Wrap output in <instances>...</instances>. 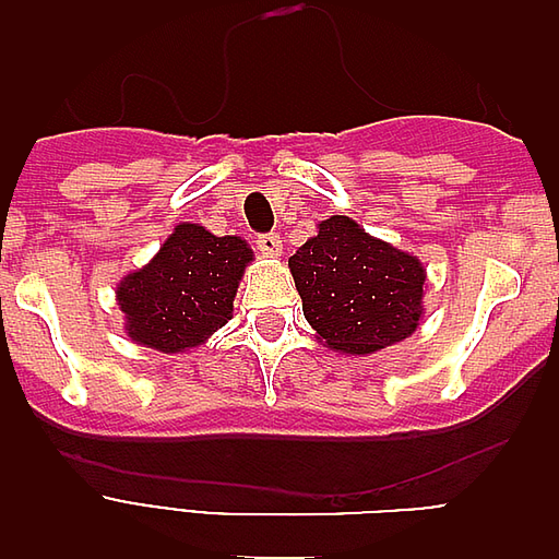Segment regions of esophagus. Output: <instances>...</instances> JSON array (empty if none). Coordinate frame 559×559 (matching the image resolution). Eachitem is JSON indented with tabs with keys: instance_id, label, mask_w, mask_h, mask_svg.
<instances>
[{
	"instance_id": "esophagus-1",
	"label": "esophagus",
	"mask_w": 559,
	"mask_h": 559,
	"mask_svg": "<svg viewBox=\"0 0 559 559\" xmlns=\"http://www.w3.org/2000/svg\"><path fill=\"white\" fill-rule=\"evenodd\" d=\"M254 243H257V249L269 257H276L280 251H283V240H280V235H276V231H263V235H257Z\"/></svg>"
}]
</instances>
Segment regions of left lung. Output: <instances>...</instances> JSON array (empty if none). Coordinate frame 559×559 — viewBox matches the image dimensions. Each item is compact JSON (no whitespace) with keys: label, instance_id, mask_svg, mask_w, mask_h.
<instances>
[{"label":"left lung","instance_id":"1","mask_svg":"<svg viewBox=\"0 0 559 559\" xmlns=\"http://www.w3.org/2000/svg\"><path fill=\"white\" fill-rule=\"evenodd\" d=\"M288 265L305 319L330 349L369 355L417 330L426 285L423 263L369 237L347 215L322 221L319 235Z\"/></svg>","mask_w":559,"mask_h":559}]
</instances>
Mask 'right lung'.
Masks as SVG:
<instances>
[{
	"label": "right lung",
	"instance_id": "add662e5",
	"mask_svg": "<svg viewBox=\"0 0 559 559\" xmlns=\"http://www.w3.org/2000/svg\"><path fill=\"white\" fill-rule=\"evenodd\" d=\"M251 249L240 237H215L199 224L176 226L145 269L128 274L117 288L136 344L181 353L231 319L237 280Z\"/></svg>",
	"mask_w": 559,
	"mask_h": 559
}]
</instances>
